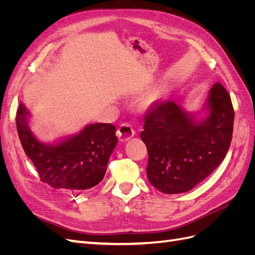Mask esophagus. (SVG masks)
<instances>
[{
    "label": "esophagus",
    "instance_id": "obj_1",
    "mask_svg": "<svg viewBox=\"0 0 255 255\" xmlns=\"http://www.w3.org/2000/svg\"><path fill=\"white\" fill-rule=\"evenodd\" d=\"M135 132L133 128L130 127L128 123H122L117 129V136L120 139V141H128L134 136Z\"/></svg>",
    "mask_w": 255,
    "mask_h": 255
}]
</instances>
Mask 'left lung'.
Masks as SVG:
<instances>
[{"label":"left lung","instance_id":"1","mask_svg":"<svg viewBox=\"0 0 255 255\" xmlns=\"http://www.w3.org/2000/svg\"><path fill=\"white\" fill-rule=\"evenodd\" d=\"M210 115L197 122L172 100L152 105L140 133L149 153L146 174L164 194H182L210 175L226 157L233 134L231 97L216 83L207 99Z\"/></svg>","mask_w":255,"mask_h":255}]
</instances>
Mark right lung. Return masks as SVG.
I'll return each mask as SVG.
<instances>
[{
	"instance_id": "1",
	"label": "right lung",
	"mask_w": 255,
	"mask_h": 255,
	"mask_svg": "<svg viewBox=\"0 0 255 255\" xmlns=\"http://www.w3.org/2000/svg\"><path fill=\"white\" fill-rule=\"evenodd\" d=\"M27 116L25 105L20 103L16 117L19 138L41 182L56 189L82 191L103 180L110 156L118 142L113 125H89L78 135L57 144H45L30 132Z\"/></svg>"
}]
</instances>
